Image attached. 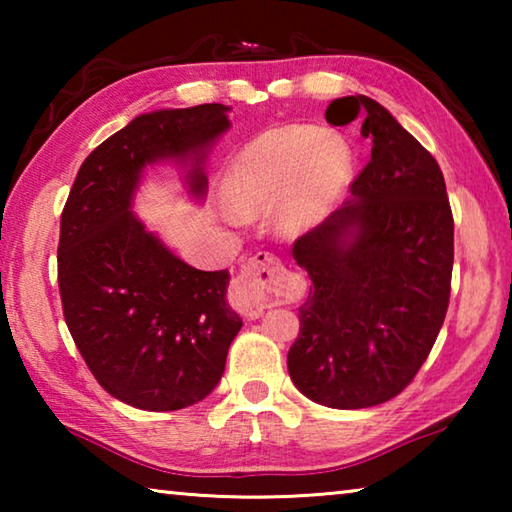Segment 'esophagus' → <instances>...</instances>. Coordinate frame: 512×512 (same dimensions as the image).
Returning <instances> with one entry per match:
<instances>
[{"label":"esophagus","mask_w":512,"mask_h":512,"mask_svg":"<svg viewBox=\"0 0 512 512\" xmlns=\"http://www.w3.org/2000/svg\"><path fill=\"white\" fill-rule=\"evenodd\" d=\"M293 291L291 273L273 253L248 259L230 289L232 307L246 316H259L266 307L287 300Z\"/></svg>","instance_id":"1"}]
</instances>
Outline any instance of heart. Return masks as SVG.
Wrapping results in <instances>:
<instances>
[{
	"instance_id": "heart-1",
	"label": "heart",
	"mask_w": 512,
	"mask_h": 512,
	"mask_svg": "<svg viewBox=\"0 0 512 512\" xmlns=\"http://www.w3.org/2000/svg\"><path fill=\"white\" fill-rule=\"evenodd\" d=\"M354 167L348 140L309 124L271 128L232 162L228 187L246 212L280 206L284 228L302 230L323 219L345 192Z\"/></svg>"
}]
</instances>
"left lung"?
<instances>
[{"mask_svg": "<svg viewBox=\"0 0 512 512\" xmlns=\"http://www.w3.org/2000/svg\"><path fill=\"white\" fill-rule=\"evenodd\" d=\"M370 162L345 203L293 244L311 287L287 366L302 395L329 409H368L400 395L427 361L449 307L454 216L438 162L363 94L325 119L359 115Z\"/></svg>", "mask_w": 512, "mask_h": 512, "instance_id": "obj_1", "label": "left lung"}]
</instances>
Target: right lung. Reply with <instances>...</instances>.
I'll return each instance as SVG.
<instances>
[{
    "mask_svg": "<svg viewBox=\"0 0 512 512\" xmlns=\"http://www.w3.org/2000/svg\"><path fill=\"white\" fill-rule=\"evenodd\" d=\"M221 103L135 117L81 164L60 214L58 289L69 334L101 388L144 411H178L214 391L241 318L225 300L228 271H198L131 214L140 173L205 151L228 131Z\"/></svg>",
    "mask_w": 512,
    "mask_h": 512,
    "instance_id": "add662e5",
    "label": "right lung"
}]
</instances>
